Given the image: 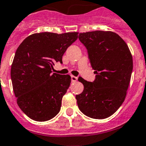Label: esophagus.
<instances>
[{"mask_svg": "<svg viewBox=\"0 0 146 146\" xmlns=\"http://www.w3.org/2000/svg\"><path fill=\"white\" fill-rule=\"evenodd\" d=\"M77 79H78V77L74 76H71V80H72V82H76Z\"/></svg>", "mask_w": 146, "mask_h": 146, "instance_id": "1", "label": "esophagus"}]
</instances>
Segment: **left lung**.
I'll return each instance as SVG.
<instances>
[{
	"instance_id": "8db88e82",
	"label": "left lung",
	"mask_w": 146,
	"mask_h": 146,
	"mask_svg": "<svg viewBox=\"0 0 146 146\" xmlns=\"http://www.w3.org/2000/svg\"><path fill=\"white\" fill-rule=\"evenodd\" d=\"M96 74L93 82L78 77L83 92L76 96L82 113L94 119L113 115L123 103L133 70L132 56L127 44L116 33L94 31L80 33Z\"/></svg>"
}]
</instances>
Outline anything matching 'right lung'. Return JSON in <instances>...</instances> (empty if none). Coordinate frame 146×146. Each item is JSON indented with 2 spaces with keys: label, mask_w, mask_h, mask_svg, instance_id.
<instances>
[{
  "label": "right lung",
  "mask_w": 146,
  "mask_h": 146,
  "mask_svg": "<svg viewBox=\"0 0 146 146\" xmlns=\"http://www.w3.org/2000/svg\"><path fill=\"white\" fill-rule=\"evenodd\" d=\"M78 32L36 33L26 37L15 52L11 78L17 103L28 117L47 121L60 111L69 88V75L52 73L56 62L78 38Z\"/></svg>",
  "instance_id": "1"
}]
</instances>
